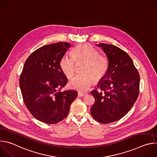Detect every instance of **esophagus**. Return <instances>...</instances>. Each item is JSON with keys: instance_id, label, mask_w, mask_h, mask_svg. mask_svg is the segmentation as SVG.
<instances>
[{"instance_id": "1", "label": "esophagus", "mask_w": 157, "mask_h": 157, "mask_svg": "<svg viewBox=\"0 0 157 157\" xmlns=\"http://www.w3.org/2000/svg\"><path fill=\"white\" fill-rule=\"evenodd\" d=\"M86 94V93H81V92H79L78 95V97H82L84 96H85Z\"/></svg>"}]
</instances>
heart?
<instances>
[{
	"instance_id": "1",
	"label": "heart",
	"mask_w": 157,
	"mask_h": 157,
	"mask_svg": "<svg viewBox=\"0 0 157 157\" xmlns=\"http://www.w3.org/2000/svg\"><path fill=\"white\" fill-rule=\"evenodd\" d=\"M76 63L83 62L81 66L82 73L75 76L69 82L70 88L84 92L91 87L93 81L98 82L107 73L108 61L105 56L99 54L97 49L91 44H84L75 47L71 56H64L59 61L62 73L68 78H71L76 71Z\"/></svg>"
}]
</instances>
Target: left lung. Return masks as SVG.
Listing matches in <instances>:
<instances>
[{"instance_id": "8db88e82", "label": "left lung", "mask_w": 157, "mask_h": 157, "mask_svg": "<svg viewBox=\"0 0 157 157\" xmlns=\"http://www.w3.org/2000/svg\"><path fill=\"white\" fill-rule=\"evenodd\" d=\"M102 48L108 59V69L98 84L99 91H91L95 102L91 114L97 121L109 124L127 114L139 93L140 76L128 54L119 47L105 43Z\"/></svg>"}]
</instances>
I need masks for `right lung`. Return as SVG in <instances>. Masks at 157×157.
I'll return each mask as SVG.
<instances>
[{"mask_svg": "<svg viewBox=\"0 0 157 157\" xmlns=\"http://www.w3.org/2000/svg\"><path fill=\"white\" fill-rule=\"evenodd\" d=\"M70 47L65 42L43 46L24 64L19 80L22 97L32 115L42 122L53 124L63 120L78 96L75 90H59L68 82L59 61Z\"/></svg>", "mask_w": 157, "mask_h": 157, "instance_id": "add662e5", "label": "right lung"}]
</instances>
